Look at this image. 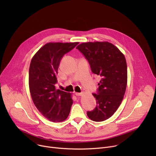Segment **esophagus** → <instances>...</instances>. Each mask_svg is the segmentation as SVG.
<instances>
[{"mask_svg":"<svg viewBox=\"0 0 156 156\" xmlns=\"http://www.w3.org/2000/svg\"><path fill=\"white\" fill-rule=\"evenodd\" d=\"M75 95H76V96H81V95H83V93H78V92H76V93H75Z\"/></svg>","mask_w":156,"mask_h":156,"instance_id":"esophagus-1","label":"esophagus"}]
</instances>
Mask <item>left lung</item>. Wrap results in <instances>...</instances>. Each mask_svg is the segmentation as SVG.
Returning <instances> with one entry per match:
<instances>
[{
    "instance_id": "obj_1",
    "label": "left lung",
    "mask_w": 156,
    "mask_h": 156,
    "mask_svg": "<svg viewBox=\"0 0 156 156\" xmlns=\"http://www.w3.org/2000/svg\"><path fill=\"white\" fill-rule=\"evenodd\" d=\"M76 48L88 61L92 73L101 78L98 94H93L97 105L87 116L96 122L105 121L117 111L124 98L128 78L125 57L108 42H83Z\"/></svg>"
}]
</instances>
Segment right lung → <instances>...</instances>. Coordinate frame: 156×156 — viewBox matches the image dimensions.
I'll return each mask as SVG.
<instances>
[{"instance_id": "obj_1", "label": "right lung", "mask_w": 156, "mask_h": 156, "mask_svg": "<svg viewBox=\"0 0 156 156\" xmlns=\"http://www.w3.org/2000/svg\"><path fill=\"white\" fill-rule=\"evenodd\" d=\"M79 42H49L32 57L29 69V88L37 109L50 121L62 122L70 112L71 94L56 89L57 75L62 56Z\"/></svg>"}]
</instances>
